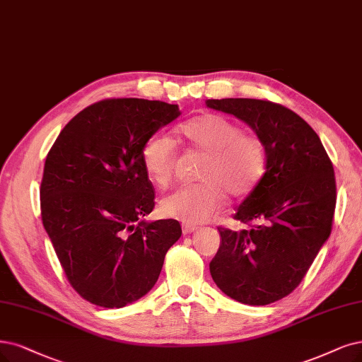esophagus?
Returning <instances> with one entry per match:
<instances>
[{
    "mask_svg": "<svg viewBox=\"0 0 362 362\" xmlns=\"http://www.w3.org/2000/svg\"><path fill=\"white\" fill-rule=\"evenodd\" d=\"M182 230H183V234H191V233H195L198 230V226L189 225V223H183Z\"/></svg>",
    "mask_w": 362,
    "mask_h": 362,
    "instance_id": "1",
    "label": "esophagus"
}]
</instances>
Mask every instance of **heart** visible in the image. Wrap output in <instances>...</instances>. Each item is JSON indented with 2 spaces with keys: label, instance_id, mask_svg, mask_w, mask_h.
I'll return each mask as SVG.
<instances>
[{
  "label": "heart",
  "instance_id": "b5f03b06",
  "mask_svg": "<svg viewBox=\"0 0 362 362\" xmlns=\"http://www.w3.org/2000/svg\"><path fill=\"white\" fill-rule=\"evenodd\" d=\"M176 134L192 151L203 153L199 183L165 195L159 210L167 218L186 223L209 221L222 207L225 197L249 195L265 170V146L255 134L243 132L231 119L206 113L177 127ZM177 151L164 134H153L141 149V163L149 179L165 188L173 177Z\"/></svg>",
  "mask_w": 362,
  "mask_h": 362
}]
</instances>
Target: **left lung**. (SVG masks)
I'll return each mask as SVG.
<instances>
[{
  "label": "left lung",
  "instance_id": "obj_1",
  "mask_svg": "<svg viewBox=\"0 0 362 362\" xmlns=\"http://www.w3.org/2000/svg\"><path fill=\"white\" fill-rule=\"evenodd\" d=\"M206 104L247 124L267 156L261 180L234 215L249 228L219 226L222 242L210 274L243 304L282 300L301 284L331 234L337 198L332 163L313 128L284 105L253 98Z\"/></svg>",
  "mask_w": 362,
  "mask_h": 362
}]
</instances>
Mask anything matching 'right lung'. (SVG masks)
Here are the masks:
<instances>
[{
    "label": "right lung",
    "instance_id": "right-lung-1",
    "mask_svg": "<svg viewBox=\"0 0 362 362\" xmlns=\"http://www.w3.org/2000/svg\"><path fill=\"white\" fill-rule=\"evenodd\" d=\"M180 116L177 104L112 98L64 127L47 153L40 206L70 285L86 301L120 309L149 292L182 235L174 219L146 222L155 207L146 140Z\"/></svg>",
    "mask_w": 362,
    "mask_h": 362
}]
</instances>
